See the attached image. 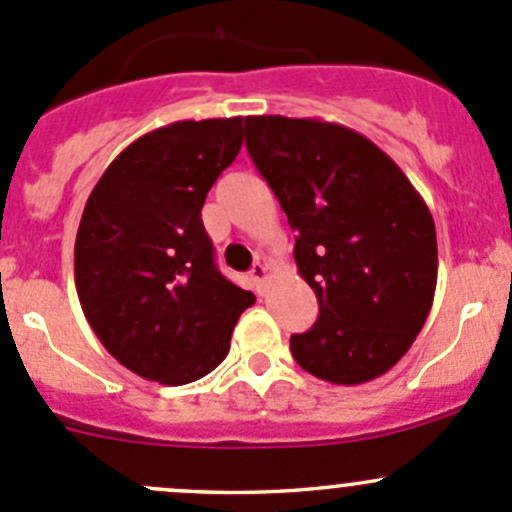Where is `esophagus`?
<instances>
[{
  "label": "esophagus",
  "instance_id": "1",
  "mask_svg": "<svg viewBox=\"0 0 512 512\" xmlns=\"http://www.w3.org/2000/svg\"><path fill=\"white\" fill-rule=\"evenodd\" d=\"M250 280H252V285H255L257 292H262V289H265V282L270 280V267H267L265 262H255L250 270Z\"/></svg>",
  "mask_w": 512,
  "mask_h": 512
}]
</instances>
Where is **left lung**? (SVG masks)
<instances>
[{
	"label": "left lung",
	"instance_id": "left-lung-1",
	"mask_svg": "<svg viewBox=\"0 0 512 512\" xmlns=\"http://www.w3.org/2000/svg\"><path fill=\"white\" fill-rule=\"evenodd\" d=\"M252 163L297 232L314 327L294 361L329 384L386 374L414 344L438 277L436 225L404 170L361 133L319 118L247 116Z\"/></svg>",
	"mask_w": 512,
	"mask_h": 512
}]
</instances>
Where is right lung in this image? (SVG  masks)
I'll use <instances>...</instances> for the list:
<instances>
[{
	"label": "right lung",
	"instance_id": "obj_1",
	"mask_svg": "<svg viewBox=\"0 0 512 512\" xmlns=\"http://www.w3.org/2000/svg\"><path fill=\"white\" fill-rule=\"evenodd\" d=\"M240 148V116L168 123L118 153L86 200L74 247L81 309L106 352L143 379H203L255 302L220 275L200 218Z\"/></svg>",
	"mask_w": 512,
	"mask_h": 512
}]
</instances>
